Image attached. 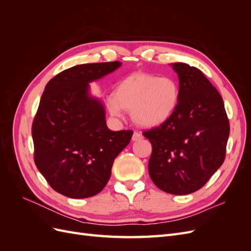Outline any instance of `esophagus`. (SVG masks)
I'll return each mask as SVG.
<instances>
[{
  "instance_id": "esophagus-1",
  "label": "esophagus",
  "mask_w": 251,
  "mask_h": 251,
  "mask_svg": "<svg viewBox=\"0 0 251 251\" xmlns=\"http://www.w3.org/2000/svg\"><path fill=\"white\" fill-rule=\"evenodd\" d=\"M140 139H142V135L140 134V133H138V132H134V134H133V137H132V140L133 141H137V140H140Z\"/></svg>"
}]
</instances>
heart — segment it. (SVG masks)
<instances>
[{"instance_id": "1", "label": "heart", "mask_w": 251, "mask_h": 251, "mask_svg": "<svg viewBox=\"0 0 251 251\" xmlns=\"http://www.w3.org/2000/svg\"><path fill=\"white\" fill-rule=\"evenodd\" d=\"M180 88L172 77L136 73L121 79L107 100L113 116L120 117L124 110L131 112L136 124L154 127L166 123L176 112Z\"/></svg>"}]
</instances>
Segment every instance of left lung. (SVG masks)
Here are the masks:
<instances>
[{"label":"left lung","instance_id":"1","mask_svg":"<svg viewBox=\"0 0 251 251\" xmlns=\"http://www.w3.org/2000/svg\"><path fill=\"white\" fill-rule=\"evenodd\" d=\"M171 65L179 78L178 108L143 136L153 147L149 174L154 184L165 193L188 195L223 164L229 121L221 95L201 70L184 63Z\"/></svg>","mask_w":251,"mask_h":251}]
</instances>
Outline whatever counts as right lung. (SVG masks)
<instances>
[{
    "label": "right lung",
    "mask_w": 251,
    "mask_h": 251,
    "mask_svg": "<svg viewBox=\"0 0 251 251\" xmlns=\"http://www.w3.org/2000/svg\"><path fill=\"white\" fill-rule=\"evenodd\" d=\"M120 62L83 64L49 80L32 124L34 162L55 192L73 199L100 193L115 158L133 132L111 131L100 98L90 82L102 78Z\"/></svg>",
    "instance_id": "1"
}]
</instances>
